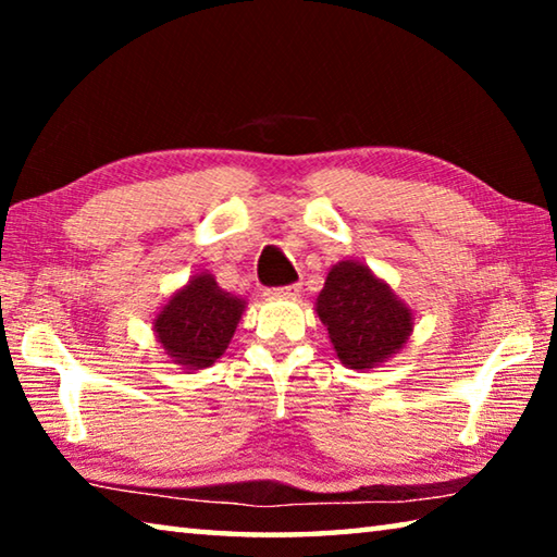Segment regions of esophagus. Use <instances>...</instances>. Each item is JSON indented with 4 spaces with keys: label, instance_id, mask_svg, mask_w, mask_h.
<instances>
[{
    "label": "esophagus",
    "instance_id": "obj_1",
    "mask_svg": "<svg viewBox=\"0 0 557 557\" xmlns=\"http://www.w3.org/2000/svg\"><path fill=\"white\" fill-rule=\"evenodd\" d=\"M301 285H287V287H277V289H268L265 295L270 299H292V297H299Z\"/></svg>",
    "mask_w": 557,
    "mask_h": 557
}]
</instances>
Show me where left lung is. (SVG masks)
Listing matches in <instances>:
<instances>
[{
  "instance_id": "obj_1",
  "label": "left lung",
  "mask_w": 557,
  "mask_h": 557,
  "mask_svg": "<svg viewBox=\"0 0 557 557\" xmlns=\"http://www.w3.org/2000/svg\"><path fill=\"white\" fill-rule=\"evenodd\" d=\"M314 312L346 369L369 371L400 354L414 326V312L388 282L361 260H342L329 270Z\"/></svg>"
}]
</instances>
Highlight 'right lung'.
<instances>
[{"mask_svg":"<svg viewBox=\"0 0 557 557\" xmlns=\"http://www.w3.org/2000/svg\"><path fill=\"white\" fill-rule=\"evenodd\" d=\"M245 307L248 301L221 289L211 272L203 270L159 307L152 332L169 363L184 371H201L225 354Z\"/></svg>","mask_w":557,"mask_h":557,"instance_id":"1","label":"right lung"}]
</instances>
